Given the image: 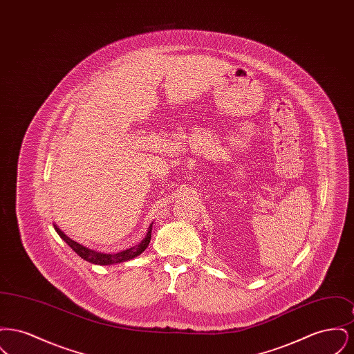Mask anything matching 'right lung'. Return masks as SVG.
I'll return each mask as SVG.
<instances>
[{"instance_id": "obj_1", "label": "right lung", "mask_w": 354, "mask_h": 354, "mask_svg": "<svg viewBox=\"0 0 354 354\" xmlns=\"http://www.w3.org/2000/svg\"><path fill=\"white\" fill-rule=\"evenodd\" d=\"M54 228L57 231V234L61 236L68 247L77 253L80 257H82L86 261L91 263V264H97V266H111V264H118V263H123V261H127V260H131L136 256H139L140 253L143 252L149 244H150V240H151V231L152 224H150L149 227V231H147V235L145 236V239L135 247H131L129 250H124L122 252L118 253H103L98 252V251H94V250H90L87 247H84L82 244L71 240L70 237L65 235L55 224H54Z\"/></svg>"}]
</instances>
